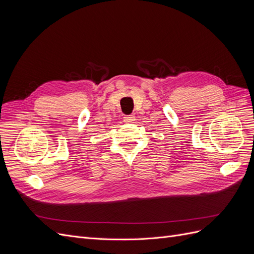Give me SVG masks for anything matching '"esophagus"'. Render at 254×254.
Masks as SVG:
<instances>
[{
  "label": "esophagus",
  "instance_id": "esophagus-1",
  "mask_svg": "<svg viewBox=\"0 0 254 254\" xmlns=\"http://www.w3.org/2000/svg\"><path fill=\"white\" fill-rule=\"evenodd\" d=\"M135 120H134V115H126V117L124 118V123H126V124H131V123H133Z\"/></svg>",
  "mask_w": 254,
  "mask_h": 254
}]
</instances>
